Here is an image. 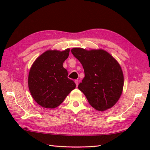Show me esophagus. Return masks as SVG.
<instances>
[{
	"instance_id": "34e87169",
	"label": "esophagus",
	"mask_w": 150,
	"mask_h": 150,
	"mask_svg": "<svg viewBox=\"0 0 150 150\" xmlns=\"http://www.w3.org/2000/svg\"><path fill=\"white\" fill-rule=\"evenodd\" d=\"M75 83L76 86H77V87L78 85H79V81L78 80H75Z\"/></svg>"
}]
</instances>
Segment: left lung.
Masks as SVG:
<instances>
[{
  "mask_svg": "<svg viewBox=\"0 0 150 150\" xmlns=\"http://www.w3.org/2000/svg\"><path fill=\"white\" fill-rule=\"evenodd\" d=\"M71 52L82 64L85 77L78 88L95 110L112 108L122 95L124 75L119 63L103 49L73 47Z\"/></svg>",
  "mask_w": 150,
  "mask_h": 150,
  "instance_id": "left-lung-1",
  "label": "left lung"
}]
</instances>
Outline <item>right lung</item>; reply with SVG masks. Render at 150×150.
Instances as JSON below:
<instances>
[{
	"mask_svg": "<svg viewBox=\"0 0 150 150\" xmlns=\"http://www.w3.org/2000/svg\"><path fill=\"white\" fill-rule=\"evenodd\" d=\"M69 48L48 50L35 60L28 75V88L36 103L45 108L53 109L61 104L76 84L68 78L63 67Z\"/></svg>",
	"mask_w": 150,
	"mask_h": 150,
	"instance_id": "add662e5",
	"label": "right lung"
}]
</instances>
